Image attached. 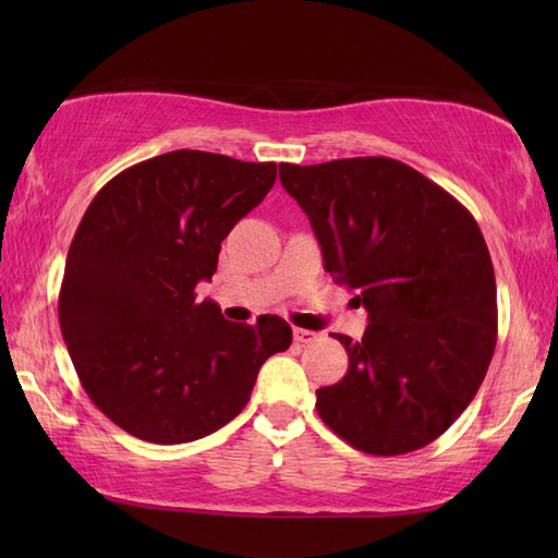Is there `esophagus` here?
I'll return each mask as SVG.
<instances>
[{"label":"esophagus","instance_id":"34e87169","mask_svg":"<svg viewBox=\"0 0 558 558\" xmlns=\"http://www.w3.org/2000/svg\"><path fill=\"white\" fill-rule=\"evenodd\" d=\"M318 338L316 330H310V328H294V340L302 342V345H306V342H314Z\"/></svg>","mask_w":558,"mask_h":558}]
</instances>
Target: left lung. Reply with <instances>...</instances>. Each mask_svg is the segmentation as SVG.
Wrapping results in <instances>:
<instances>
[{
  "instance_id": "obj_1",
  "label": "left lung",
  "mask_w": 558,
  "mask_h": 558,
  "mask_svg": "<svg viewBox=\"0 0 558 558\" xmlns=\"http://www.w3.org/2000/svg\"><path fill=\"white\" fill-rule=\"evenodd\" d=\"M322 244L324 268L369 314L342 381L316 410L350 446L400 456L441 436L480 390L496 348L487 242L446 189L393 158L280 165Z\"/></svg>"
}]
</instances>
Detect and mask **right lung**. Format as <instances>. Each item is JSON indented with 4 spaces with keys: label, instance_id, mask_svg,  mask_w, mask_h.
I'll return each instance as SVG.
<instances>
[{
    "label": "right lung",
    "instance_id": "right-lung-1",
    "mask_svg": "<svg viewBox=\"0 0 558 558\" xmlns=\"http://www.w3.org/2000/svg\"><path fill=\"white\" fill-rule=\"evenodd\" d=\"M276 162L172 150L105 184L71 240L59 326L81 386L124 432L189 444L234 420L260 364L286 352L280 316L222 318L196 286L220 242L276 184Z\"/></svg>",
    "mask_w": 558,
    "mask_h": 558
}]
</instances>
